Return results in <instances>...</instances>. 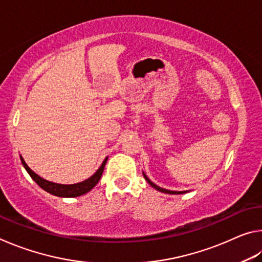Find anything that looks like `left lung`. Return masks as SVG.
Here are the masks:
<instances>
[{"instance_id":"1","label":"left lung","mask_w":262,"mask_h":262,"mask_svg":"<svg viewBox=\"0 0 262 262\" xmlns=\"http://www.w3.org/2000/svg\"><path fill=\"white\" fill-rule=\"evenodd\" d=\"M142 173H143V177L145 178V180H147V183L151 186V187H154L155 189H157V190H159V192H162V193H166V194H185V193H187V192H189V190H180V192H178V190H168V189H165V188H162V187H159V186H157V185H155L151 180H150L147 176H145V173L144 172H142Z\"/></svg>"}]
</instances>
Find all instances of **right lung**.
Wrapping results in <instances>:
<instances>
[{"label":"right lung","instance_id":"obj_1","mask_svg":"<svg viewBox=\"0 0 262 262\" xmlns=\"http://www.w3.org/2000/svg\"><path fill=\"white\" fill-rule=\"evenodd\" d=\"M107 159L108 157H106L104 159V162L101 163L100 167L90 177V178H88L86 180L81 181V183H77V184L63 185V184L52 183V181H48L46 179L41 178L40 176H38L35 172L31 170V168L28 166V164L25 163L23 157L20 156L21 164H23V166L25 167V170L28 171V173L30 174L31 178L40 186L43 190H46V192H48L50 194L55 195V196H60V198H76V196H81L83 194H86L88 192H90V190L94 188L100 180Z\"/></svg>","mask_w":262,"mask_h":262}]
</instances>
